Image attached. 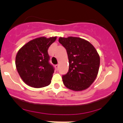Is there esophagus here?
<instances>
[{"label":"esophagus","instance_id":"obj_1","mask_svg":"<svg viewBox=\"0 0 123 123\" xmlns=\"http://www.w3.org/2000/svg\"><path fill=\"white\" fill-rule=\"evenodd\" d=\"M58 67H59V65H55L56 69H58Z\"/></svg>","mask_w":123,"mask_h":123}]
</instances>
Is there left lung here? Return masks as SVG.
Masks as SVG:
<instances>
[{"mask_svg": "<svg viewBox=\"0 0 123 123\" xmlns=\"http://www.w3.org/2000/svg\"><path fill=\"white\" fill-rule=\"evenodd\" d=\"M59 42L66 49L69 70L62 76L63 83L73 91L86 90L94 82L98 74L100 57L95 47L80 37H59Z\"/></svg>", "mask_w": 123, "mask_h": 123, "instance_id": "obj_1", "label": "left lung"}]
</instances>
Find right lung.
Returning a JSON list of instances; mask_svg holds the SVG:
<instances>
[{
	"label": "right lung",
	"mask_w": 123,
	"mask_h": 123,
	"mask_svg": "<svg viewBox=\"0 0 123 123\" xmlns=\"http://www.w3.org/2000/svg\"><path fill=\"white\" fill-rule=\"evenodd\" d=\"M56 39V36L36 38L18 50L15 58L16 68L26 85L41 88L50 84L54 69L49 63L48 50Z\"/></svg>",
	"instance_id": "right-lung-1"
}]
</instances>
